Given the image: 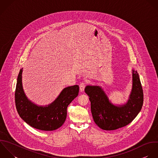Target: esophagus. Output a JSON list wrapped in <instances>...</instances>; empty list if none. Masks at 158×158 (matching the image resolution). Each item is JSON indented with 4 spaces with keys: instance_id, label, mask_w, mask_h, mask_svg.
I'll use <instances>...</instances> for the list:
<instances>
[{
    "instance_id": "esophagus-1",
    "label": "esophagus",
    "mask_w": 158,
    "mask_h": 158,
    "mask_svg": "<svg viewBox=\"0 0 158 158\" xmlns=\"http://www.w3.org/2000/svg\"><path fill=\"white\" fill-rule=\"evenodd\" d=\"M86 86V83L84 82H81L80 84H79V89H80V91L81 92H83L84 90V89Z\"/></svg>"
}]
</instances>
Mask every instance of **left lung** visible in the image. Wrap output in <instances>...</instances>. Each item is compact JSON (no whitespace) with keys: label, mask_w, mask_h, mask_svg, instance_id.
Wrapping results in <instances>:
<instances>
[{"label":"left lung","mask_w":158,"mask_h":158,"mask_svg":"<svg viewBox=\"0 0 158 158\" xmlns=\"http://www.w3.org/2000/svg\"><path fill=\"white\" fill-rule=\"evenodd\" d=\"M85 92L89 97L94 121L105 131L116 130L128 125L138 115L143 106L142 86L139 75L134 69H132V91L124 105H114L100 86L87 85Z\"/></svg>","instance_id":"1"}]
</instances>
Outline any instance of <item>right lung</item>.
I'll list each match as a JSON object with an SVG mask.
<instances>
[{
    "label": "right lung",
    "instance_id": "1",
    "mask_svg": "<svg viewBox=\"0 0 158 158\" xmlns=\"http://www.w3.org/2000/svg\"><path fill=\"white\" fill-rule=\"evenodd\" d=\"M23 68L18 76L15 94V105L21 118L30 126L44 131L60 127L67 116V108L78 95L79 87L75 85L64 88L56 100L48 106H37L26 96L22 85Z\"/></svg>",
    "mask_w": 158,
    "mask_h": 158
}]
</instances>
